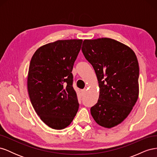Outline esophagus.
Returning <instances> with one entry per match:
<instances>
[{
    "label": "esophagus",
    "mask_w": 157,
    "mask_h": 157,
    "mask_svg": "<svg viewBox=\"0 0 157 157\" xmlns=\"http://www.w3.org/2000/svg\"><path fill=\"white\" fill-rule=\"evenodd\" d=\"M86 88L80 90V92H81L82 96H83V95H84V94H85V93H86Z\"/></svg>",
    "instance_id": "esophagus-1"
}]
</instances>
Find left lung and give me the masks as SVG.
Returning <instances> with one entry per match:
<instances>
[{
  "label": "left lung",
  "mask_w": 157,
  "mask_h": 157,
  "mask_svg": "<svg viewBox=\"0 0 157 157\" xmlns=\"http://www.w3.org/2000/svg\"><path fill=\"white\" fill-rule=\"evenodd\" d=\"M82 53L96 72L99 96L91 107L97 124L111 128L128 116L139 96V63L134 52L109 38L84 40Z\"/></svg>",
  "instance_id": "1"
}]
</instances>
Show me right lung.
<instances>
[{"label": "right lung", "mask_w": 157, "mask_h": 157, "mask_svg": "<svg viewBox=\"0 0 157 157\" xmlns=\"http://www.w3.org/2000/svg\"><path fill=\"white\" fill-rule=\"evenodd\" d=\"M82 40H59L38 48L30 61L27 90L32 105L49 127L62 130L77 114L79 104L72 70Z\"/></svg>", "instance_id": "obj_1"}]
</instances>
